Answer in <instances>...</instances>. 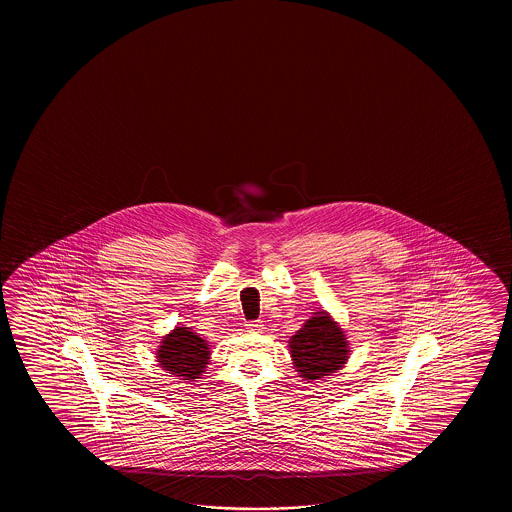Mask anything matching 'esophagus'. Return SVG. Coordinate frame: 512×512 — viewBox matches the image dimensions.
<instances>
[{"instance_id":"obj_1","label":"esophagus","mask_w":512,"mask_h":512,"mask_svg":"<svg viewBox=\"0 0 512 512\" xmlns=\"http://www.w3.org/2000/svg\"><path fill=\"white\" fill-rule=\"evenodd\" d=\"M245 326H247V331H251V333H260L261 329H263L261 320H252V322H247Z\"/></svg>"}]
</instances>
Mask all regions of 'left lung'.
Listing matches in <instances>:
<instances>
[{"mask_svg": "<svg viewBox=\"0 0 512 512\" xmlns=\"http://www.w3.org/2000/svg\"><path fill=\"white\" fill-rule=\"evenodd\" d=\"M293 364L305 381H318L348 362L349 344L342 327L318 311L289 340Z\"/></svg>", "mask_w": 512, "mask_h": 512, "instance_id": "obj_1", "label": "left lung"}]
</instances>
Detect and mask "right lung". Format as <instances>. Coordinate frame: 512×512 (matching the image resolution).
<instances>
[{"label":"right lung","instance_id":"right-lung-1","mask_svg":"<svg viewBox=\"0 0 512 512\" xmlns=\"http://www.w3.org/2000/svg\"><path fill=\"white\" fill-rule=\"evenodd\" d=\"M155 355L163 370L181 381L190 382L201 379V373L210 359V348L207 340L199 337L190 327H175L172 333L163 337Z\"/></svg>","mask_w":512,"mask_h":512}]
</instances>
